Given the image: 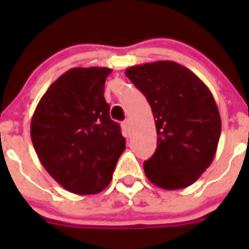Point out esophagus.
I'll return each mask as SVG.
<instances>
[{"mask_svg": "<svg viewBox=\"0 0 249 249\" xmlns=\"http://www.w3.org/2000/svg\"><path fill=\"white\" fill-rule=\"evenodd\" d=\"M129 126H131V121H129V120L123 121V123H122L123 129H126V131H129Z\"/></svg>", "mask_w": 249, "mask_h": 249, "instance_id": "obj_1", "label": "esophagus"}]
</instances>
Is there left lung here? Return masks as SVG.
Masks as SVG:
<instances>
[{"mask_svg":"<svg viewBox=\"0 0 249 249\" xmlns=\"http://www.w3.org/2000/svg\"><path fill=\"white\" fill-rule=\"evenodd\" d=\"M126 76L146 96L155 117L157 149L143 164L147 178L168 191L191 186L211 166L221 136L210 89L173 61L132 66Z\"/></svg>","mask_w":249,"mask_h":249,"instance_id":"8db88e82","label":"left lung"}]
</instances>
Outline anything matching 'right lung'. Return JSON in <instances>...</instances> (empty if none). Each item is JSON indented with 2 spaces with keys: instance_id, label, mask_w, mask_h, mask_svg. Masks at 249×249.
I'll return each instance as SVG.
<instances>
[{
  "instance_id": "add662e5",
  "label": "right lung",
  "mask_w": 249,
  "mask_h": 249,
  "mask_svg": "<svg viewBox=\"0 0 249 249\" xmlns=\"http://www.w3.org/2000/svg\"><path fill=\"white\" fill-rule=\"evenodd\" d=\"M111 72L107 67L71 68L50 86L31 121L39 162L57 183L76 195L105 190L126 148L103 97Z\"/></svg>"
}]
</instances>
